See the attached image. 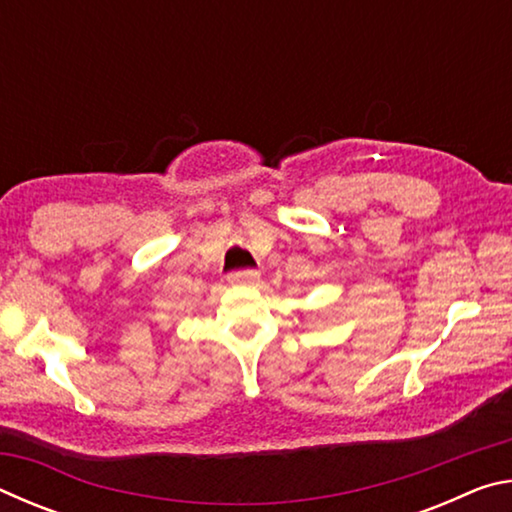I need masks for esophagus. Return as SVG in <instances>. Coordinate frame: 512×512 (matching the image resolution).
Returning <instances> with one entry per match:
<instances>
[{"mask_svg": "<svg viewBox=\"0 0 512 512\" xmlns=\"http://www.w3.org/2000/svg\"><path fill=\"white\" fill-rule=\"evenodd\" d=\"M257 277H259V273L253 271V268H244V271H232L228 275V280L232 284H253Z\"/></svg>", "mask_w": 512, "mask_h": 512, "instance_id": "esophagus-1", "label": "esophagus"}]
</instances>
